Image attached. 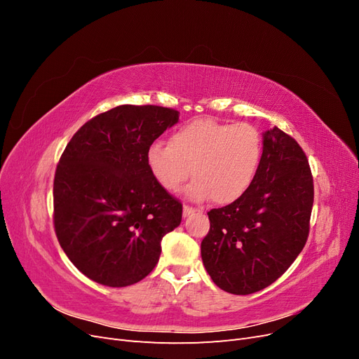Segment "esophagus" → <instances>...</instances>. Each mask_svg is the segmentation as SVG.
Instances as JSON below:
<instances>
[{"instance_id": "1", "label": "esophagus", "mask_w": 359, "mask_h": 359, "mask_svg": "<svg viewBox=\"0 0 359 359\" xmlns=\"http://www.w3.org/2000/svg\"><path fill=\"white\" fill-rule=\"evenodd\" d=\"M196 211H198V210L193 208V206H190V205H184V208H182L184 217H187V215H190V214H193V212H196Z\"/></svg>"}]
</instances>
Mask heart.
Here are the masks:
<instances>
[{
    "label": "heart",
    "instance_id": "obj_1",
    "mask_svg": "<svg viewBox=\"0 0 359 359\" xmlns=\"http://www.w3.org/2000/svg\"><path fill=\"white\" fill-rule=\"evenodd\" d=\"M262 156L264 137L253 124L199 118L177 128L168 145H151L147 165L158 186L170 193L182 187L191 169L190 198L229 205L252 187Z\"/></svg>",
    "mask_w": 359,
    "mask_h": 359
}]
</instances>
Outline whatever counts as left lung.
Wrapping results in <instances>:
<instances>
[{"label":"left lung","mask_w":359,"mask_h":359,"mask_svg":"<svg viewBox=\"0 0 359 359\" xmlns=\"http://www.w3.org/2000/svg\"><path fill=\"white\" fill-rule=\"evenodd\" d=\"M313 199L306 153L283 130H268L252 187L240 201L208 211L201 253L214 283L235 295L273 285L307 243Z\"/></svg>","instance_id":"8db88e82"}]
</instances>
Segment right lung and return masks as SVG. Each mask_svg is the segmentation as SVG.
<instances>
[{
    "instance_id": "add662e5",
    "label": "right lung",
    "mask_w": 359,
    "mask_h": 359,
    "mask_svg": "<svg viewBox=\"0 0 359 359\" xmlns=\"http://www.w3.org/2000/svg\"><path fill=\"white\" fill-rule=\"evenodd\" d=\"M178 121V111L123 104L73 135L53 178V227L82 274L111 287L145 278L160 241L181 223L182 203L147 165L148 148Z\"/></svg>"
}]
</instances>
